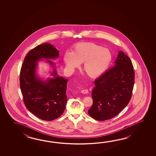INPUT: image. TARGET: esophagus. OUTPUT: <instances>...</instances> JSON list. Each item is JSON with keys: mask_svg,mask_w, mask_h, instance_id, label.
I'll use <instances>...</instances> for the list:
<instances>
[{"mask_svg": "<svg viewBox=\"0 0 156 156\" xmlns=\"http://www.w3.org/2000/svg\"><path fill=\"white\" fill-rule=\"evenodd\" d=\"M81 92L83 93V94H87L88 92H89V91H88V90L87 89L82 90L81 91Z\"/></svg>", "mask_w": 156, "mask_h": 156, "instance_id": "1", "label": "esophagus"}]
</instances>
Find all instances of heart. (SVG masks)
I'll return each instance as SVG.
<instances>
[{"instance_id": "b5f03b06", "label": "heart", "mask_w": 156, "mask_h": 156, "mask_svg": "<svg viewBox=\"0 0 156 156\" xmlns=\"http://www.w3.org/2000/svg\"><path fill=\"white\" fill-rule=\"evenodd\" d=\"M112 60L110 50L92 42L76 44L72 52L66 51L63 61L69 69L73 70L83 62V70L88 76L96 78L106 71Z\"/></svg>"}]
</instances>
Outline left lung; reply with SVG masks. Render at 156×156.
Returning a JSON list of instances; mask_svg holds the SVG:
<instances>
[{
  "label": "left lung",
  "mask_w": 156,
  "mask_h": 156,
  "mask_svg": "<svg viewBox=\"0 0 156 156\" xmlns=\"http://www.w3.org/2000/svg\"><path fill=\"white\" fill-rule=\"evenodd\" d=\"M129 57L120 51L115 66L94 81L93 104L90 116L102 121L117 115L129 103L134 84L135 73Z\"/></svg>",
  "instance_id": "8db88e82"
}]
</instances>
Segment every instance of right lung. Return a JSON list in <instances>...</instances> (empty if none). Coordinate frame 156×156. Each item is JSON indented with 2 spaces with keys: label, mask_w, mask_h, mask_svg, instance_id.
<instances>
[{
  "label": "right lung",
  "mask_w": 156,
  "mask_h": 156,
  "mask_svg": "<svg viewBox=\"0 0 156 156\" xmlns=\"http://www.w3.org/2000/svg\"><path fill=\"white\" fill-rule=\"evenodd\" d=\"M59 56V51L50 43L34 47L27 53L21 67L20 83L23 102L27 109L41 119L51 121L60 117L66 108L68 80L57 75L43 81L36 74L37 61L41 58L52 59ZM52 65L54 62L47 60Z\"/></svg>",
  "instance_id": "1"
}]
</instances>
